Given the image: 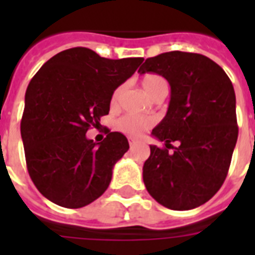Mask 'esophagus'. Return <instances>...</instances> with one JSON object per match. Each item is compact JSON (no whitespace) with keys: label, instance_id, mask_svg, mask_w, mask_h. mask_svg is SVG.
Here are the masks:
<instances>
[{"label":"esophagus","instance_id":"34e87169","mask_svg":"<svg viewBox=\"0 0 255 255\" xmlns=\"http://www.w3.org/2000/svg\"><path fill=\"white\" fill-rule=\"evenodd\" d=\"M136 144H137V140L129 139V145H131V147H133V145H136Z\"/></svg>","mask_w":255,"mask_h":255}]
</instances>
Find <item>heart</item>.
<instances>
[{"instance_id":"b5f03b06","label":"heart","mask_w":255,"mask_h":255,"mask_svg":"<svg viewBox=\"0 0 255 255\" xmlns=\"http://www.w3.org/2000/svg\"><path fill=\"white\" fill-rule=\"evenodd\" d=\"M141 86L144 91L147 92L151 98L160 95V94H168L169 86L168 82L163 77H160L157 74H145L141 78ZM120 95V88H116L111 96V106H116L118 99ZM155 124V119L149 116H140L128 114L124 115L118 120V128L120 131L127 133L129 136H140L144 131H147L148 128H151Z\"/></svg>"}]
</instances>
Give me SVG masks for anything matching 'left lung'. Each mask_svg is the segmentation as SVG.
<instances>
[{
  "label": "left lung",
  "mask_w": 255,
  "mask_h": 255,
  "mask_svg": "<svg viewBox=\"0 0 255 255\" xmlns=\"http://www.w3.org/2000/svg\"><path fill=\"white\" fill-rule=\"evenodd\" d=\"M137 73L159 74L170 86L167 115L152 129L165 148L149 145L144 185L165 208L194 209L217 193L229 170L238 137L233 85L216 62L184 51L148 58Z\"/></svg>",
  "instance_id": "obj_1"
}]
</instances>
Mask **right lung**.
<instances>
[{"instance_id": "right-lung-1", "label": "right lung", "mask_w": 255, "mask_h": 255, "mask_svg": "<svg viewBox=\"0 0 255 255\" xmlns=\"http://www.w3.org/2000/svg\"><path fill=\"white\" fill-rule=\"evenodd\" d=\"M143 61L107 59L74 47L50 58L34 75L26 90L21 136L30 177L47 200L78 209L106 192L129 144L120 132L108 131L100 143L86 133L108 115L114 91Z\"/></svg>"}]
</instances>
